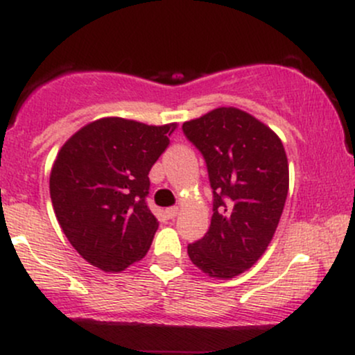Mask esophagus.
<instances>
[{"mask_svg":"<svg viewBox=\"0 0 355 355\" xmlns=\"http://www.w3.org/2000/svg\"><path fill=\"white\" fill-rule=\"evenodd\" d=\"M165 214L168 218H175L178 215V207H170V209L165 210Z\"/></svg>","mask_w":355,"mask_h":355,"instance_id":"1","label":"esophagus"}]
</instances>
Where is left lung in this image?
<instances>
[{
  "label": "left lung",
  "mask_w": 355,
  "mask_h": 355,
  "mask_svg": "<svg viewBox=\"0 0 355 355\" xmlns=\"http://www.w3.org/2000/svg\"><path fill=\"white\" fill-rule=\"evenodd\" d=\"M182 128L205 158L214 189L210 229L190 243L189 257L209 277L234 279L274 239L288 191L287 153L270 126L235 107L211 110Z\"/></svg>",
  "instance_id": "8db88e82"
}]
</instances>
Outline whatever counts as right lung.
<instances>
[{
  "instance_id": "right-lung-1",
  "label": "right lung",
  "mask_w": 355,
  "mask_h": 355,
  "mask_svg": "<svg viewBox=\"0 0 355 355\" xmlns=\"http://www.w3.org/2000/svg\"><path fill=\"white\" fill-rule=\"evenodd\" d=\"M178 123L146 125L105 116L64 141L50 175L61 230L103 272H121L146 255L158 222L146 207L148 173Z\"/></svg>"
}]
</instances>
